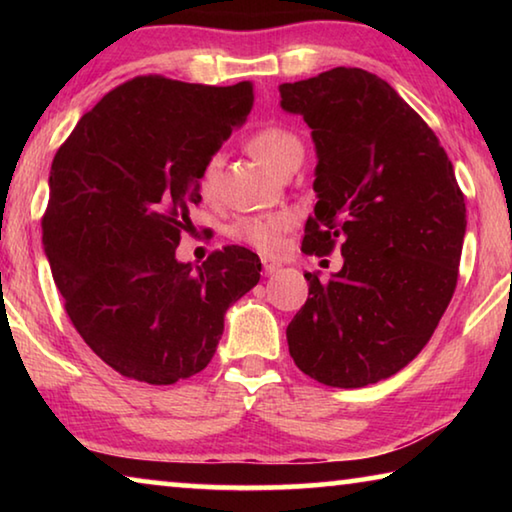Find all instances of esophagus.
<instances>
[{"label":"esophagus","instance_id":"obj_1","mask_svg":"<svg viewBox=\"0 0 512 512\" xmlns=\"http://www.w3.org/2000/svg\"><path fill=\"white\" fill-rule=\"evenodd\" d=\"M262 264H264V275H273V273L280 271V264L273 262V259H268V257L262 259Z\"/></svg>","mask_w":512,"mask_h":512}]
</instances>
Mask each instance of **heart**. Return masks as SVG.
Returning a JSON list of instances; mask_svg holds the SVG:
<instances>
[{
	"instance_id": "obj_1",
	"label": "heart",
	"mask_w": 512,
	"mask_h": 512,
	"mask_svg": "<svg viewBox=\"0 0 512 512\" xmlns=\"http://www.w3.org/2000/svg\"><path fill=\"white\" fill-rule=\"evenodd\" d=\"M248 151L255 158L266 164L268 169L280 173L284 164H287L293 155L302 153V142L298 135L284 126H264L257 133L250 135ZM219 173H221V155H212L207 160L203 176H201V189L205 196H212L219 187ZM291 214L275 212L266 216H246L235 225V237L246 241L262 253H277L282 246L284 232L291 228Z\"/></svg>"
}]
</instances>
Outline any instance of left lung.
I'll use <instances>...</instances> for the list:
<instances>
[{"mask_svg":"<svg viewBox=\"0 0 512 512\" xmlns=\"http://www.w3.org/2000/svg\"><path fill=\"white\" fill-rule=\"evenodd\" d=\"M316 144V207L302 250L343 268L305 273L309 298L287 327L296 366L325 386L400 372L429 343L458 280L465 198L436 133L379 76L334 67L280 85Z\"/></svg>","mask_w":512,"mask_h":512,"instance_id":"1","label":"left lung"}]
</instances>
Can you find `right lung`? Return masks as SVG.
Segmentation results:
<instances>
[{
    "label": "right lung",
    "mask_w": 512,
    "mask_h": 512,
    "mask_svg": "<svg viewBox=\"0 0 512 512\" xmlns=\"http://www.w3.org/2000/svg\"><path fill=\"white\" fill-rule=\"evenodd\" d=\"M253 99L250 81L137 76L85 112L51 162V275L76 332L119 375L167 386L201 372L225 311L259 282V257L241 246L196 268L176 259L205 164Z\"/></svg>",
    "instance_id": "1"
}]
</instances>
